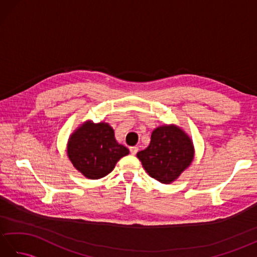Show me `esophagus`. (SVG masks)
<instances>
[{
  "label": "esophagus",
  "instance_id": "34e87169",
  "mask_svg": "<svg viewBox=\"0 0 257 257\" xmlns=\"http://www.w3.org/2000/svg\"><path fill=\"white\" fill-rule=\"evenodd\" d=\"M129 150H130V154H132V155H136V154H137V152H138V147H130V148H129Z\"/></svg>",
  "mask_w": 257,
  "mask_h": 257
}]
</instances>
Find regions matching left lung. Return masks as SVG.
I'll list each match as a JSON object with an SVG mask.
<instances>
[{
	"instance_id": "1",
	"label": "left lung",
	"mask_w": 257,
	"mask_h": 257,
	"mask_svg": "<svg viewBox=\"0 0 257 257\" xmlns=\"http://www.w3.org/2000/svg\"><path fill=\"white\" fill-rule=\"evenodd\" d=\"M192 141L176 125H162L152 132L148 148L137 157L151 178L171 183L193 160Z\"/></svg>"
}]
</instances>
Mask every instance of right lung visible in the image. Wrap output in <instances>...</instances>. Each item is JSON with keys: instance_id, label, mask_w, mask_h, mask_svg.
I'll list each match as a JSON object with an SVG mask.
<instances>
[{"instance_id": "obj_1", "label": "right lung", "mask_w": 257, "mask_h": 257, "mask_svg": "<svg viewBox=\"0 0 257 257\" xmlns=\"http://www.w3.org/2000/svg\"><path fill=\"white\" fill-rule=\"evenodd\" d=\"M67 154L73 166L88 179H100L112 171L117 161L129 150L114 139L108 123L87 121L72 135Z\"/></svg>"}]
</instances>
